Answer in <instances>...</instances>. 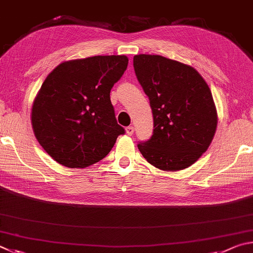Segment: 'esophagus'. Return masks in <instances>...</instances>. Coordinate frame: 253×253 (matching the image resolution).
<instances>
[{"label": "esophagus", "mask_w": 253, "mask_h": 253, "mask_svg": "<svg viewBox=\"0 0 253 253\" xmlns=\"http://www.w3.org/2000/svg\"><path fill=\"white\" fill-rule=\"evenodd\" d=\"M126 133L127 134H129V135H132V134H133V132H134V127L133 126H126Z\"/></svg>", "instance_id": "1"}]
</instances>
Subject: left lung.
<instances>
[{
  "label": "left lung",
  "mask_w": 253,
  "mask_h": 253,
  "mask_svg": "<svg viewBox=\"0 0 253 253\" xmlns=\"http://www.w3.org/2000/svg\"><path fill=\"white\" fill-rule=\"evenodd\" d=\"M133 66L153 114V134L138 144L140 152L158 169H187L215 133L218 117L210 87L192 66L161 55H134Z\"/></svg>",
  "instance_id": "8db88e82"
}]
</instances>
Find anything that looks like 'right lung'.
Listing matches in <instances>:
<instances>
[{
    "instance_id": "right-lung-1",
    "label": "right lung",
    "mask_w": 253,
    "mask_h": 253,
    "mask_svg": "<svg viewBox=\"0 0 253 253\" xmlns=\"http://www.w3.org/2000/svg\"><path fill=\"white\" fill-rule=\"evenodd\" d=\"M127 62L126 55L72 60L57 65L44 80L31 120L39 143L60 165H94L124 134L115 119L110 92Z\"/></svg>"
}]
</instances>
